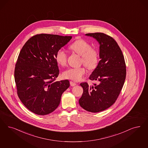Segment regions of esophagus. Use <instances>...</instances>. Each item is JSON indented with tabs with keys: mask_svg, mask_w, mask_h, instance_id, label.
Segmentation results:
<instances>
[{
	"mask_svg": "<svg viewBox=\"0 0 148 148\" xmlns=\"http://www.w3.org/2000/svg\"><path fill=\"white\" fill-rule=\"evenodd\" d=\"M70 84H71V86H74L77 85V84L73 82H70Z\"/></svg>",
	"mask_w": 148,
	"mask_h": 148,
	"instance_id": "esophagus-1",
	"label": "esophagus"
}]
</instances>
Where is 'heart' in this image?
I'll list each match as a JSON object with an SVG mask.
<instances>
[{
  "label": "heart",
  "mask_w": 148,
  "mask_h": 148,
  "mask_svg": "<svg viewBox=\"0 0 148 148\" xmlns=\"http://www.w3.org/2000/svg\"><path fill=\"white\" fill-rule=\"evenodd\" d=\"M71 51L82 56V63L90 70H93L97 67L99 60L97 50L91 48V45L84 39L75 41L69 46ZM55 60L57 63L61 66H66L67 63V54L62 49L56 52ZM86 73L84 67L71 68L63 71V77L66 79L79 82L82 80Z\"/></svg>",
  "instance_id": "heart-1"
}]
</instances>
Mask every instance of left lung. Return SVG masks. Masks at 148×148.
Masks as SVG:
<instances>
[{"instance_id": "8db88e82", "label": "left lung", "mask_w": 148, "mask_h": 148, "mask_svg": "<svg viewBox=\"0 0 148 148\" xmlns=\"http://www.w3.org/2000/svg\"><path fill=\"white\" fill-rule=\"evenodd\" d=\"M85 36L93 37L99 44L100 61L89 77L98 84L90 86L87 82L81 83L84 91L79 103L86 111L100 112L117 99L126 79V64L121 50L112 37L102 33Z\"/></svg>"}]
</instances>
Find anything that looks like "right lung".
I'll use <instances>...</instances> for the list:
<instances>
[{"instance_id": "obj_1", "label": "right lung", "mask_w": 148, "mask_h": 148, "mask_svg": "<svg viewBox=\"0 0 148 148\" xmlns=\"http://www.w3.org/2000/svg\"><path fill=\"white\" fill-rule=\"evenodd\" d=\"M71 36L40 34L32 36L22 48L16 63L15 81L21 101L39 115L53 112L62 95L70 86L68 80L55 82L59 74L56 52Z\"/></svg>"}]
</instances>
